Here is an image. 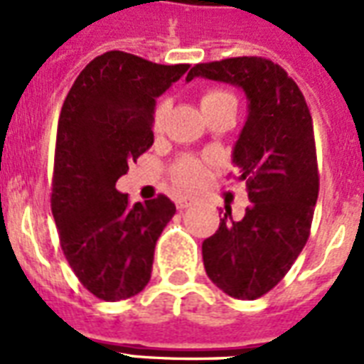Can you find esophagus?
<instances>
[{
	"label": "esophagus",
	"mask_w": 364,
	"mask_h": 364,
	"mask_svg": "<svg viewBox=\"0 0 364 364\" xmlns=\"http://www.w3.org/2000/svg\"><path fill=\"white\" fill-rule=\"evenodd\" d=\"M193 204H194V198H187V196H177L176 198L177 210H187V208H191Z\"/></svg>",
	"instance_id": "1"
}]
</instances>
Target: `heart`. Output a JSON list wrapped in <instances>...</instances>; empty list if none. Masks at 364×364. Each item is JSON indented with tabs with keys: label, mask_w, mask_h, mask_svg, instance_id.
Masks as SVG:
<instances>
[{
	"label": "heart",
	"mask_w": 364,
	"mask_h": 364,
	"mask_svg": "<svg viewBox=\"0 0 364 364\" xmlns=\"http://www.w3.org/2000/svg\"><path fill=\"white\" fill-rule=\"evenodd\" d=\"M228 100H234V96L227 90H221V88H208L204 92L200 94V107L202 111L213 109L215 105L223 104V102H228ZM166 111H168V104L166 102H160L153 111V130L160 132L162 130V124H164ZM171 177L173 181L179 185L181 188H191L194 185H198V181L202 179V164L198 160L193 159V156H183L171 166Z\"/></svg>",
	"instance_id": "obj_1"
}]
</instances>
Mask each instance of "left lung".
I'll return each instance as SVG.
<instances>
[{"mask_svg": "<svg viewBox=\"0 0 364 364\" xmlns=\"http://www.w3.org/2000/svg\"><path fill=\"white\" fill-rule=\"evenodd\" d=\"M194 77L238 85L249 98L232 162L251 204L240 221L227 208L215 234L202 243V257L223 293L255 300L282 282L310 238L319 194L314 122L299 85L268 58L196 64L187 81Z\"/></svg>", "mask_w": 364, "mask_h": 364, "instance_id": "obj_1", "label": "left lung"}]
</instances>
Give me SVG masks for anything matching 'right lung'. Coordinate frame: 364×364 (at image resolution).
Listing matches in <instances>:
<instances>
[{
    "label": "right lung",
    "mask_w": 364,
    "mask_h": 364,
    "mask_svg": "<svg viewBox=\"0 0 364 364\" xmlns=\"http://www.w3.org/2000/svg\"><path fill=\"white\" fill-rule=\"evenodd\" d=\"M187 70L109 50L79 73L60 111L50 210L71 270L105 302L143 291L176 213L164 194L130 204L115 183L151 149L156 98Z\"/></svg>",
    "instance_id": "right-lung-1"
}]
</instances>
